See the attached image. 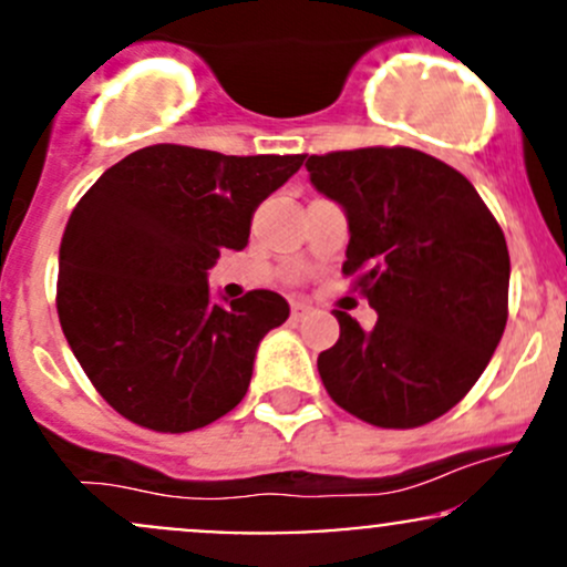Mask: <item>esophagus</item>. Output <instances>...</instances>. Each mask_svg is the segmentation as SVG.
<instances>
[{"mask_svg":"<svg viewBox=\"0 0 567 567\" xmlns=\"http://www.w3.org/2000/svg\"><path fill=\"white\" fill-rule=\"evenodd\" d=\"M310 312H312V307L307 305V301H293V305H290V318H293V320L307 318Z\"/></svg>","mask_w":567,"mask_h":567,"instance_id":"34e87169","label":"esophagus"}]
</instances>
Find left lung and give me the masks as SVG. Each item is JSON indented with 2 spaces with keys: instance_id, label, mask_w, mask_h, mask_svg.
Returning <instances> with one entry per match:
<instances>
[{
  "instance_id": "1",
  "label": "left lung",
  "mask_w": 567,
  "mask_h": 567,
  "mask_svg": "<svg viewBox=\"0 0 567 567\" xmlns=\"http://www.w3.org/2000/svg\"><path fill=\"white\" fill-rule=\"evenodd\" d=\"M310 183L348 219L342 271L379 320L334 310L340 340L318 357L326 392L379 427L447 414L483 375L507 323L511 255L477 188L411 147L307 158Z\"/></svg>"
}]
</instances>
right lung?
<instances>
[{
  "instance_id": "right-lung-1",
  "label": "right lung",
  "mask_w": 567,
  "mask_h": 567,
  "mask_svg": "<svg viewBox=\"0 0 567 567\" xmlns=\"http://www.w3.org/2000/svg\"><path fill=\"white\" fill-rule=\"evenodd\" d=\"M305 156L153 145L109 167L60 244L56 312L73 357L125 420L162 433L210 425L249 390L257 346L290 316L274 290L214 299L219 251Z\"/></svg>"
}]
</instances>
